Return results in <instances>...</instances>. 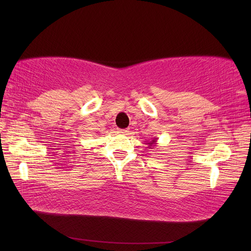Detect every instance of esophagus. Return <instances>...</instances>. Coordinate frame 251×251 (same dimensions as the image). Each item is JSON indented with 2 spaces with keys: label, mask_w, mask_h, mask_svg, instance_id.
<instances>
[{
  "label": "esophagus",
  "mask_w": 251,
  "mask_h": 251,
  "mask_svg": "<svg viewBox=\"0 0 251 251\" xmlns=\"http://www.w3.org/2000/svg\"><path fill=\"white\" fill-rule=\"evenodd\" d=\"M128 128H124V130H119V133L120 134H124V135H127L128 134Z\"/></svg>",
  "instance_id": "34e87169"
}]
</instances>
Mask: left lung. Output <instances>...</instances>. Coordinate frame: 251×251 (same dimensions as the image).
<instances>
[{"instance_id": "obj_1", "label": "left lung", "mask_w": 251, "mask_h": 251, "mask_svg": "<svg viewBox=\"0 0 251 251\" xmlns=\"http://www.w3.org/2000/svg\"><path fill=\"white\" fill-rule=\"evenodd\" d=\"M147 144L149 146L148 148L153 149V147H156V144H157V138H151V140L147 141Z\"/></svg>"}]
</instances>
